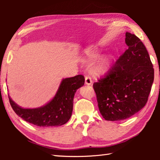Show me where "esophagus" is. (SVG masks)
<instances>
[{"label": "esophagus", "mask_w": 160, "mask_h": 160, "mask_svg": "<svg viewBox=\"0 0 160 160\" xmlns=\"http://www.w3.org/2000/svg\"><path fill=\"white\" fill-rule=\"evenodd\" d=\"M85 84L88 85H90L92 84V78L89 76H86L85 77Z\"/></svg>", "instance_id": "1"}]
</instances>
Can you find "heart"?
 <instances>
[{
    "label": "heart",
    "instance_id": "1",
    "mask_svg": "<svg viewBox=\"0 0 160 160\" xmlns=\"http://www.w3.org/2000/svg\"><path fill=\"white\" fill-rule=\"evenodd\" d=\"M88 54L91 55L92 57L94 56V55H95V54H92V53H88ZM107 66H108V62H107L106 61H103V62H101L99 64V66H98V69H99V70H101V71H104V70H106V69Z\"/></svg>",
    "mask_w": 160,
    "mask_h": 160
}]
</instances>
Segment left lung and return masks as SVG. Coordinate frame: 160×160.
I'll list each match as a JSON object with an SVG mask.
<instances>
[{
    "label": "left lung",
    "instance_id": "1",
    "mask_svg": "<svg viewBox=\"0 0 160 160\" xmlns=\"http://www.w3.org/2000/svg\"><path fill=\"white\" fill-rule=\"evenodd\" d=\"M125 35L128 49L93 85L98 109L106 120H124L141 110L154 80L153 66L143 43L134 34Z\"/></svg>",
    "mask_w": 160,
    "mask_h": 160
}]
</instances>
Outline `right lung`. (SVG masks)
<instances>
[{"instance_id": "add662e5", "label": "right lung", "mask_w": 160, "mask_h": 160, "mask_svg": "<svg viewBox=\"0 0 160 160\" xmlns=\"http://www.w3.org/2000/svg\"><path fill=\"white\" fill-rule=\"evenodd\" d=\"M84 84L85 78L82 75L63 79L52 100L37 108H22L10 96L8 97L14 111L27 122L40 127H58L66 124L71 118L75 93Z\"/></svg>"}]
</instances>
